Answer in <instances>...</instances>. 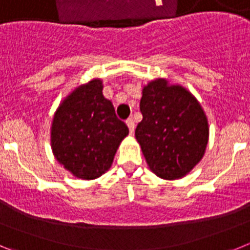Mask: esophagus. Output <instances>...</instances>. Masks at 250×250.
<instances>
[{
	"label": "esophagus",
	"mask_w": 250,
	"mask_h": 250,
	"mask_svg": "<svg viewBox=\"0 0 250 250\" xmlns=\"http://www.w3.org/2000/svg\"><path fill=\"white\" fill-rule=\"evenodd\" d=\"M126 125L129 126V130H130V134H134V130H135V123H134V120H132L131 118H129L126 120Z\"/></svg>",
	"instance_id": "esophagus-1"
}]
</instances>
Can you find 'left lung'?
Returning <instances> with one entry per match:
<instances>
[{"label":"left lung","mask_w":250,"mask_h":250,"mask_svg":"<svg viewBox=\"0 0 250 250\" xmlns=\"http://www.w3.org/2000/svg\"><path fill=\"white\" fill-rule=\"evenodd\" d=\"M140 111L135 138L150 169L167 180L187 175L202 160L209 138L200 104L182 86L158 79L143 89Z\"/></svg>","instance_id":"1"}]
</instances>
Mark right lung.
I'll return each instance as SVG.
<instances>
[{"label":"right lung","instance_id":"right-lung-1","mask_svg":"<svg viewBox=\"0 0 250 250\" xmlns=\"http://www.w3.org/2000/svg\"><path fill=\"white\" fill-rule=\"evenodd\" d=\"M126 124L104 98L103 81L91 80L74 90L55 112L51 145L60 164L85 180L99 178L111 167Z\"/></svg>","mask_w":250,"mask_h":250}]
</instances>
